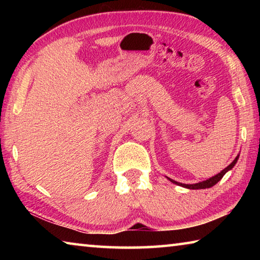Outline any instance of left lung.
I'll use <instances>...</instances> for the list:
<instances>
[{"label": "left lung", "instance_id": "1", "mask_svg": "<svg viewBox=\"0 0 260 260\" xmlns=\"http://www.w3.org/2000/svg\"><path fill=\"white\" fill-rule=\"evenodd\" d=\"M239 156H240V155H237L235 159L233 160V161L231 162V164L226 167V169H223V170L221 171V172L218 173L217 175H214V177H212V178L205 180V181H202V182H199V183H193V184H186V183H180V182L174 181V180L170 179V178H167V179H169L171 182L178 184V186H181V187H183V188H188V189H205V188H211V187H213L215 183H218V182L220 181V180L222 179L223 175H225V174L228 172V171H231V170L233 169V167L235 166L237 159H239Z\"/></svg>", "mask_w": 260, "mask_h": 260}]
</instances>
